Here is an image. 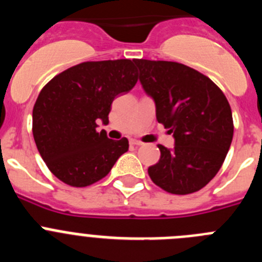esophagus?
<instances>
[{
    "label": "esophagus",
    "mask_w": 262,
    "mask_h": 262,
    "mask_svg": "<svg viewBox=\"0 0 262 262\" xmlns=\"http://www.w3.org/2000/svg\"><path fill=\"white\" fill-rule=\"evenodd\" d=\"M129 144H133V145H136V147H139V145H142L143 143L140 142V140H136V139H131V140H129Z\"/></svg>",
    "instance_id": "34e87169"
}]
</instances>
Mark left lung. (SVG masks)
<instances>
[{
    "instance_id": "left-lung-1",
    "label": "left lung",
    "mask_w": 262,
    "mask_h": 262,
    "mask_svg": "<svg viewBox=\"0 0 262 262\" xmlns=\"http://www.w3.org/2000/svg\"><path fill=\"white\" fill-rule=\"evenodd\" d=\"M143 89L156 105L157 122L173 134L174 148L159 144V163L148 168L163 190L185 195L215 177L233 136L232 111L207 76L176 61L136 59Z\"/></svg>"
}]
</instances>
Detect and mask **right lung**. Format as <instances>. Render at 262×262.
Masks as SVG:
<instances>
[{
    "label": "right lung",
    "mask_w": 262,
    "mask_h": 262,
    "mask_svg": "<svg viewBox=\"0 0 262 262\" xmlns=\"http://www.w3.org/2000/svg\"><path fill=\"white\" fill-rule=\"evenodd\" d=\"M135 60L85 61L61 72L39 93L32 110V135L41 159L60 181L85 187L102 180L128 140L97 131L108 123L111 103L138 82Z\"/></svg>",
    "instance_id": "obj_1"
}]
</instances>
